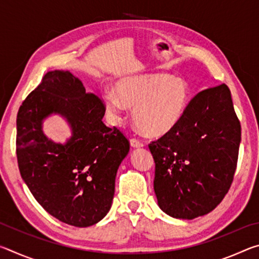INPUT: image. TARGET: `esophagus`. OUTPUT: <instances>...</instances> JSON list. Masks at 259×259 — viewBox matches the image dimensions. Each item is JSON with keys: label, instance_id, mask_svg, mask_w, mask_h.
Wrapping results in <instances>:
<instances>
[{"label": "esophagus", "instance_id": "esophagus-1", "mask_svg": "<svg viewBox=\"0 0 259 259\" xmlns=\"http://www.w3.org/2000/svg\"><path fill=\"white\" fill-rule=\"evenodd\" d=\"M130 144H131V146L135 147V148H138V147H143L144 146V143L142 142V140H139L137 138H131L130 139Z\"/></svg>", "mask_w": 259, "mask_h": 259}]
</instances>
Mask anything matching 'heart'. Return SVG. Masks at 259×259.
<instances>
[{
    "mask_svg": "<svg viewBox=\"0 0 259 259\" xmlns=\"http://www.w3.org/2000/svg\"><path fill=\"white\" fill-rule=\"evenodd\" d=\"M115 93L104 96L108 113L120 120L124 105L134 108L135 124L148 136H162L176 128L191 102L186 80L168 74L123 77L116 83Z\"/></svg>",
    "mask_w": 259,
    "mask_h": 259,
    "instance_id": "heart-1",
    "label": "heart"
}]
</instances>
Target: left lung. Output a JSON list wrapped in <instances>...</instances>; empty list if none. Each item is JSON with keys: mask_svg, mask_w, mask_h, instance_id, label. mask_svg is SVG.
<instances>
[{"mask_svg": "<svg viewBox=\"0 0 259 259\" xmlns=\"http://www.w3.org/2000/svg\"><path fill=\"white\" fill-rule=\"evenodd\" d=\"M240 142L229 87L223 83L196 95L176 128L148 145L159 207L181 219L212 211L233 182Z\"/></svg>", "mask_w": 259, "mask_h": 259, "instance_id": "left-lung-1", "label": "left lung"}]
</instances>
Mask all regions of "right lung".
I'll list each match as a JSON object with an SVG mask.
<instances>
[{"instance_id": "right-lung-1", "label": "right lung", "mask_w": 259, "mask_h": 259, "mask_svg": "<svg viewBox=\"0 0 259 259\" xmlns=\"http://www.w3.org/2000/svg\"><path fill=\"white\" fill-rule=\"evenodd\" d=\"M105 105L68 71L48 72L17 115L16 152L21 178L35 200L60 222L87 227L106 216L129 140L104 124ZM51 113L67 119L72 136L55 143L41 130Z\"/></svg>"}]
</instances>
